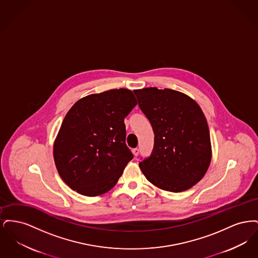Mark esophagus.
<instances>
[{"label": "esophagus", "instance_id": "1", "mask_svg": "<svg viewBox=\"0 0 258 258\" xmlns=\"http://www.w3.org/2000/svg\"><path fill=\"white\" fill-rule=\"evenodd\" d=\"M133 153H134V155H135V157H137V156L139 155V149H138V148H135V149L133 150Z\"/></svg>", "mask_w": 258, "mask_h": 258}]
</instances>
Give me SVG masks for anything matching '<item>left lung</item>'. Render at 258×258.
Here are the masks:
<instances>
[{"mask_svg": "<svg viewBox=\"0 0 258 258\" xmlns=\"http://www.w3.org/2000/svg\"><path fill=\"white\" fill-rule=\"evenodd\" d=\"M138 105L154 131V148L139 162L148 181L181 192L198 183L208 169L212 151L206 118L183 93L151 87L135 90Z\"/></svg>", "mask_w": 258, "mask_h": 258, "instance_id": "left-lung-1", "label": "left lung"}]
</instances>
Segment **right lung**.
<instances>
[{"instance_id": "obj_1", "label": "right lung", "mask_w": 258, "mask_h": 258, "mask_svg": "<svg viewBox=\"0 0 258 258\" xmlns=\"http://www.w3.org/2000/svg\"><path fill=\"white\" fill-rule=\"evenodd\" d=\"M136 104L132 91L116 89L81 98L68 112L54 144V160L72 189L97 197L118 182L134 159L123 120Z\"/></svg>"}]
</instances>
